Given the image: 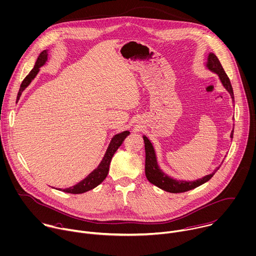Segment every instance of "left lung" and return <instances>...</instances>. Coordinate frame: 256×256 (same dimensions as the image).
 Listing matches in <instances>:
<instances>
[{"instance_id":"left-lung-1","label":"left lung","mask_w":256,"mask_h":256,"mask_svg":"<svg viewBox=\"0 0 256 256\" xmlns=\"http://www.w3.org/2000/svg\"><path fill=\"white\" fill-rule=\"evenodd\" d=\"M207 67L218 74L223 86L227 90V92L230 94L231 98L234 100V94H233V90H232V85L230 83V79L225 73L219 59L214 53H210L208 56V63ZM231 138H233V130L231 132ZM144 148H146V179L156 187L170 192V193H183L189 190H192L196 187H199L200 185L206 183L209 181L213 175L217 172V170L220 168V166L215 170V171L210 174L205 176L202 179H199L197 181H192V182H186V181H178L174 180L172 178H170L166 174H164L158 164H156V154L154 150V148L150 144V142L148 140L146 136H144Z\"/></svg>"}]
</instances>
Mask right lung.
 <instances>
[{
    "mask_svg": "<svg viewBox=\"0 0 256 256\" xmlns=\"http://www.w3.org/2000/svg\"><path fill=\"white\" fill-rule=\"evenodd\" d=\"M48 51L47 50H44L40 53L35 65H34V68L30 71V73L24 78V80L22 81L21 83V86H20V90H19V92H18V96H17V102L19 100L23 90L28 86V85L30 84V82L34 79V77L37 75L38 71H39V68L44 65V63L46 62L47 60V54ZM130 134V132L128 130H126V132H122L120 134H118L114 136V138L112 140L110 146H108V148L106 152V156L104 158V160H102V162L100 164V166L94 170V172H92L86 178L83 179L81 182L77 183L76 185L70 187V188H66V189H63L61 191L63 192H66V193H71V194H81V193H84V192H88L94 188H96V186H98L108 176V170H110V160L114 154V152H116V150L122 146V142L124 140V138Z\"/></svg>",
    "mask_w": 256,
    "mask_h": 256,
    "instance_id": "right-lung-1",
    "label": "right lung"
}]
</instances>
